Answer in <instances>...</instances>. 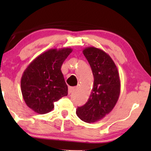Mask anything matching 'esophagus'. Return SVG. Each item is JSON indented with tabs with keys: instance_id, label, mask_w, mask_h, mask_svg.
<instances>
[{
	"instance_id": "esophagus-1",
	"label": "esophagus",
	"mask_w": 151,
	"mask_h": 151,
	"mask_svg": "<svg viewBox=\"0 0 151 151\" xmlns=\"http://www.w3.org/2000/svg\"><path fill=\"white\" fill-rule=\"evenodd\" d=\"M74 90H75V88L71 87V86H69V89H68V93H69V94H71L72 92H73Z\"/></svg>"
}]
</instances>
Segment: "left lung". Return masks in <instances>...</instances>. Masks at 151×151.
Wrapping results in <instances>:
<instances>
[{
    "mask_svg": "<svg viewBox=\"0 0 151 151\" xmlns=\"http://www.w3.org/2000/svg\"><path fill=\"white\" fill-rule=\"evenodd\" d=\"M91 68L94 81L88 101L78 107L76 114L82 121L96 122L108 115L118 100L120 80L117 68L110 55L94 47L83 50Z\"/></svg>",
    "mask_w": 151,
    "mask_h": 151,
    "instance_id": "left-lung-1",
    "label": "left lung"
}]
</instances>
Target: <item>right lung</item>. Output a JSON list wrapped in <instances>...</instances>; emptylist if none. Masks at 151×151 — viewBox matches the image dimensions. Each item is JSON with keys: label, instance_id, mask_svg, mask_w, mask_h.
Here are the masks:
<instances>
[{"label": "right lung", "instance_id": "obj_1", "mask_svg": "<svg viewBox=\"0 0 151 151\" xmlns=\"http://www.w3.org/2000/svg\"><path fill=\"white\" fill-rule=\"evenodd\" d=\"M73 49H51L35 58L24 70L20 86L27 106L38 114L54 108L53 102L67 96L68 87L61 67Z\"/></svg>", "mask_w": 151, "mask_h": 151}]
</instances>
